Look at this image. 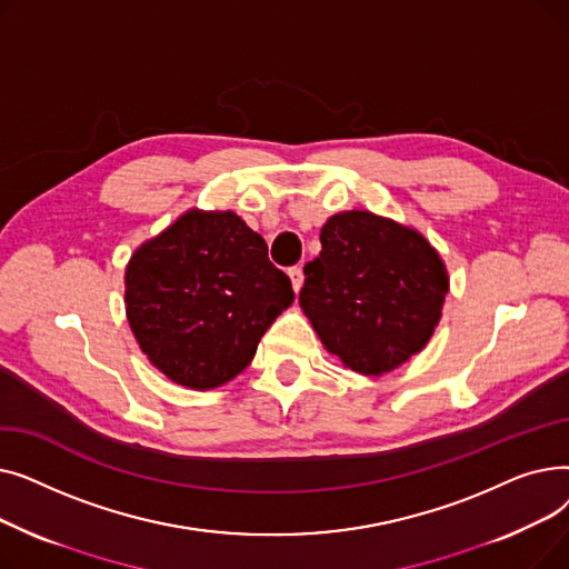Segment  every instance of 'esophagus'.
I'll return each instance as SVG.
<instances>
[{
    "label": "esophagus",
    "instance_id": "esophagus-1",
    "mask_svg": "<svg viewBox=\"0 0 569 569\" xmlns=\"http://www.w3.org/2000/svg\"><path fill=\"white\" fill-rule=\"evenodd\" d=\"M290 281H292V290L295 292H300V288H302V283H305V272H302V267H290Z\"/></svg>",
    "mask_w": 569,
    "mask_h": 569
}]
</instances>
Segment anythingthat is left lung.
<instances>
[{
    "mask_svg": "<svg viewBox=\"0 0 569 569\" xmlns=\"http://www.w3.org/2000/svg\"><path fill=\"white\" fill-rule=\"evenodd\" d=\"M322 251L305 267L300 305L332 355L380 376L420 352L450 288L427 239L371 212H343L320 230Z\"/></svg>",
    "mask_w": 569,
    "mask_h": 569,
    "instance_id": "obj_1",
    "label": "left lung"
}]
</instances>
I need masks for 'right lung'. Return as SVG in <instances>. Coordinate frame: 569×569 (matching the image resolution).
<instances>
[{
	"mask_svg": "<svg viewBox=\"0 0 569 569\" xmlns=\"http://www.w3.org/2000/svg\"><path fill=\"white\" fill-rule=\"evenodd\" d=\"M295 300L264 239L232 212H189L127 267V316L170 380L209 390L242 373L260 337Z\"/></svg>",
	"mask_w": 569,
	"mask_h": 569,
	"instance_id": "1",
	"label": "right lung"
}]
</instances>
